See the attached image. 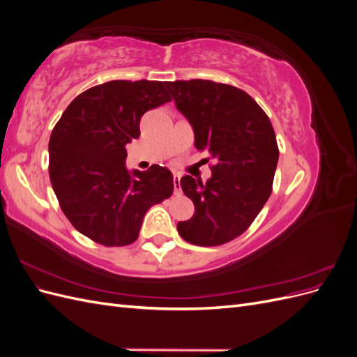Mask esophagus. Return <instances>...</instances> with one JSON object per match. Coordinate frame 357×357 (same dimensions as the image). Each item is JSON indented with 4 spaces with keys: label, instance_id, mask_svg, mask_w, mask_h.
Returning a JSON list of instances; mask_svg holds the SVG:
<instances>
[{
    "label": "esophagus",
    "instance_id": "esophagus-1",
    "mask_svg": "<svg viewBox=\"0 0 357 357\" xmlns=\"http://www.w3.org/2000/svg\"><path fill=\"white\" fill-rule=\"evenodd\" d=\"M174 193L176 195H180L181 189H180V174L178 172H174Z\"/></svg>",
    "mask_w": 357,
    "mask_h": 357
}]
</instances>
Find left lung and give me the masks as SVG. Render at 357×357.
I'll use <instances>...</instances> for the list:
<instances>
[{"instance_id":"left-lung-1","label":"left lung","mask_w":357,"mask_h":357,"mask_svg":"<svg viewBox=\"0 0 357 357\" xmlns=\"http://www.w3.org/2000/svg\"><path fill=\"white\" fill-rule=\"evenodd\" d=\"M165 86L193 128L195 147L215 159L207 183L181 177L195 214L178 222L177 231L195 245L232 241L253 223L273 192L278 162L274 128L252 96L235 86L201 79Z\"/></svg>"}]
</instances>
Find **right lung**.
<instances>
[{
	"label": "right lung",
	"mask_w": 357,
	"mask_h": 357,
	"mask_svg": "<svg viewBox=\"0 0 357 357\" xmlns=\"http://www.w3.org/2000/svg\"><path fill=\"white\" fill-rule=\"evenodd\" d=\"M169 101L165 82L112 80L75 96L53 128L52 188L71 225L92 241L134 243L147 210L172 195L168 168L125 167V147L139 137L142 116Z\"/></svg>",
	"instance_id": "obj_1"
}]
</instances>
